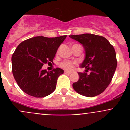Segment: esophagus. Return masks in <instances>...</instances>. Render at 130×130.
Listing matches in <instances>:
<instances>
[{
  "instance_id": "esophagus-1",
  "label": "esophagus",
  "mask_w": 130,
  "mask_h": 130,
  "mask_svg": "<svg viewBox=\"0 0 130 130\" xmlns=\"http://www.w3.org/2000/svg\"><path fill=\"white\" fill-rule=\"evenodd\" d=\"M64 73L66 74H70V73H72V72H70V71H64Z\"/></svg>"
}]
</instances>
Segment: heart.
I'll use <instances>...</instances> for the list:
<instances>
[{
    "label": "heart",
    "mask_w": 130,
    "mask_h": 130,
    "mask_svg": "<svg viewBox=\"0 0 130 130\" xmlns=\"http://www.w3.org/2000/svg\"><path fill=\"white\" fill-rule=\"evenodd\" d=\"M60 66L64 68L67 69V70H71L73 66V63L70 61H64L60 64Z\"/></svg>",
    "instance_id": "1"
}]
</instances>
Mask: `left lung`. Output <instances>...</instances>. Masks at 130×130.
<instances>
[{
  "instance_id": "1",
  "label": "left lung",
  "mask_w": 130,
  "mask_h": 130,
  "mask_svg": "<svg viewBox=\"0 0 130 130\" xmlns=\"http://www.w3.org/2000/svg\"><path fill=\"white\" fill-rule=\"evenodd\" d=\"M69 37L82 44L85 58L80 65L90 73L78 72L79 79L73 83V89L86 97L100 94L111 83L117 68L115 49L105 38L92 34L70 35Z\"/></svg>"
}]
</instances>
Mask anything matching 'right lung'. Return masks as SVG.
Returning a JSON list of instances; mask_svg holds the SVG:
<instances>
[{
	"mask_svg": "<svg viewBox=\"0 0 130 130\" xmlns=\"http://www.w3.org/2000/svg\"><path fill=\"white\" fill-rule=\"evenodd\" d=\"M66 35L55 38L36 36L26 40L17 47L11 57L12 72L19 88L36 98L49 96L56 88L57 79L64 73L56 68L49 72L44 64L53 62L57 49Z\"/></svg>",
	"mask_w": 130,
	"mask_h": 130,
	"instance_id": "add662e5",
	"label": "right lung"
}]
</instances>
